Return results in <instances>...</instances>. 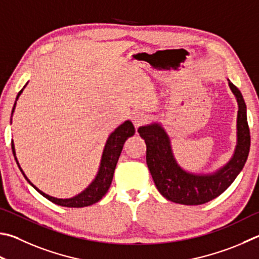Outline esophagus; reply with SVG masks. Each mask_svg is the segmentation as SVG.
Segmentation results:
<instances>
[{
    "label": "esophagus",
    "instance_id": "34e87169",
    "mask_svg": "<svg viewBox=\"0 0 259 259\" xmlns=\"http://www.w3.org/2000/svg\"><path fill=\"white\" fill-rule=\"evenodd\" d=\"M131 120H133V123L135 124L136 129H138L139 126H142L146 122V116L142 113H135L131 116Z\"/></svg>",
    "mask_w": 259,
    "mask_h": 259
}]
</instances>
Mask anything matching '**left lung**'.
<instances>
[{"mask_svg":"<svg viewBox=\"0 0 259 259\" xmlns=\"http://www.w3.org/2000/svg\"><path fill=\"white\" fill-rule=\"evenodd\" d=\"M229 80V79H228ZM238 102L237 146L232 158L209 175L187 172L177 163L170 138L161 123L140 126L138 133L146 143V162L155 186L163 197L182 205H201L219 197L234 181L247 161L250 149V131L247 106L241 92L229 80Z\"/></svg>","mask_w":259,"mask_h":259,"instance_id":"1","label":"left lung"}]
</instances>
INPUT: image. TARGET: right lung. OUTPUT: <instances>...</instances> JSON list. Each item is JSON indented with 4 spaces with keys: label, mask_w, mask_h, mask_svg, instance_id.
Returning <instances> with one entry per match:
<instances>
[{
    "label": "right lung",
    "mask_w": 259,
    "mask_h": 259,
    "mask_svg": "<svg viewBox=\"0 0 259 259\" xmlns=\"http://www.w3.org/2000/svg\"><path fill=\"white\" fill-rule=\"evenodd\" d=\"M26 84H25V87H26ZM23 88L18 94L11 114H13V112H15L17 101H18L19 96L21 95ZM11 117H12V115H11ZM135 133H136L135 126L133 124V122L129 120L123 122L121 125L117 126V128L109 136V138H107V140H106L105 147H104V150H103V155H102V159H101V165H100V168H98L96 178L94 179V181L91 183V185H89L83 191H81L80 194L72 197V198H68V199L55 198V197L46 195L43 191H40L38 188L32 185V183L29 181V179L26 177L25 173H23L20 165H19V162L16 157V149H15V144H13V140L11 143V147H12L13 156H15L16 162L18 164L19 168H20V171L23 175V177L26 178V180L29 182L30 185L34 187L41 196H44L46 199H49L50 201H52V203H54L56 205L64 206V207L79 208V207H86V206L97 203V201H100L103 198V196L106 194L111 186V183H112V179H113L117 159H119V157H120V154L122 152V148H123L125 140L129 137H133Z\"/></svg>",
    "instance_id": "right-lung-1"
}]
</instances>
